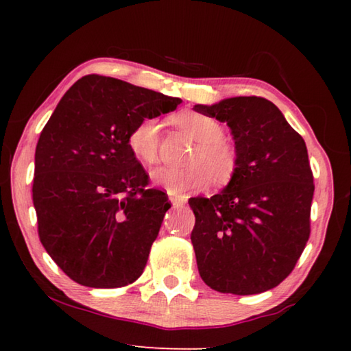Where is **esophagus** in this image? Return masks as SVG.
Returning a JSON list of instances; mask_svg holds the SVG:
<instances>
[{
	"instance_id": "34e87169",
	"label": "esophagus",
	"mask_w": 351,
	"mask_h": 351,
	"mask_svg": "<svg viewBox=\"0 0 351 351\" xmlns=\"http://www.w3.org/2000/svg\"><path fill=\"white\" fill-rule=\"evenodd\" d=\"M169 199H170V203L173 204V207L184 206V204H186V201H187L184 197H175V195H170Z\"/></svg>"
}]
</instances>
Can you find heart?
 Instances as JSON below:
<instances>
[{"mask_svg": "<svg viewBox=\"0 0 351 351\" xmlns=\"http://www.w3.org/2000/svg\"><path fill=\"white\" fill-rule=\"evenodd\" d=\"M171 122L197 144L187 156L190 164L181 167L162 165L150 176L154 186L171 195L204 187L209 178L217 184L229 182L240 165L239 148L224 138L223 125L203 112L186 110L171 116ZM159 123L156 119H142L128 133L127 144L133 156L144 165H152L159 156Z\"/></svg>", "mask_w": 351, "mask_h": 351, "instance_id": "1", "label": "heart"}]
</instances>
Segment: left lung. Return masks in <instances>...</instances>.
Returning a JSON list of instances; mask_svg holds the SVG:
<instances>
[{"instance_id": "1", "label": "left lung", "mask_w": 351, "mask_h": 351, "mask_svg": "<svg viewBox=\"0 0 351 351\" xmlns=\"http://www.w3.org/2000/svg\"><path fill=\"white\" fill-rule=\"evenodd\" d=\"M193 110L228 123L240 153L226 189L189 199L199 276L218 293H265L291 274L310 239L314 182L305 141L263 97Z\"/></svg>"}]
</instances>
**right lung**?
<instances>
[{"mask_svg": "<svg viewBox=\"0 0 351 351\" xmlns=\"http://www.w3.org/2000/svg\"><path fill=\"white\" fill-rule=\"evenodd\" d=\"M181 99L104 75L69 88L40 134L32 201L38 237L64 274L90 288L138 280L169 198L127 139L142 119L173 111Z\"/></svg>", "mask_w": 351, "mask_h": 351, "instance_id": "right-lung-1", "label": "right lung"}]
</instances>
